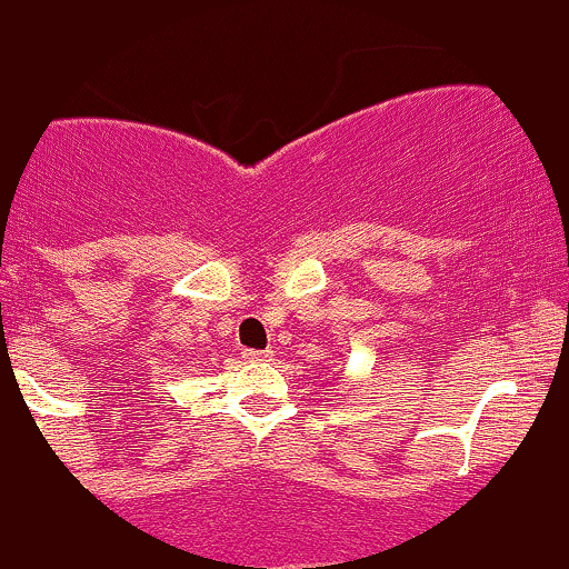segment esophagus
I'll list each match as a JSON object with an SVG mask.
<instances>
[{
  "label": "esophagus",
  "mask_w": 569,
  "mask_h": 569,
  "mask_svg": "<svg viewBox=\"0 0 569 569\" xmlns=\"http://www.w3.org/2000/svg\"><path fill=\"white\" fill-rule=\"evenodd\" d=\"M244 355V360H250V362H269L272 360V351H256V349H248V351H242Z\"/></svg>",
  "instance_id": "obj_1"
}]
</instances>
